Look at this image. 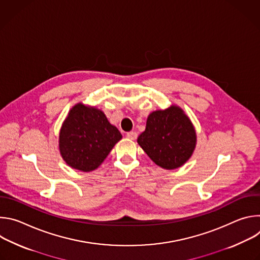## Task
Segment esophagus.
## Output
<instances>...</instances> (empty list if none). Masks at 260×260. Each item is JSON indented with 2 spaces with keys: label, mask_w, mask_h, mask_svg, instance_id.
I'll use <instances>...</instances> for the list:
<instances>
[{
  "label": "esophagus",
  "mask_w": 260,
  "mask_h": 260,
  "mask_svg": "<svg viewBox=\"0 0 260 260\" xmlns=\"http://www.w3.org/2000/svg\"><path fill=\"white\" fill-rule=\"evenodd\" d=\"M126 137H127L128 139H131V140H136L137 137H138V134H137L136 132H128V133L126 134Z\"/></svg>",
  "instance_id": "34e87169"
}]
</instances>
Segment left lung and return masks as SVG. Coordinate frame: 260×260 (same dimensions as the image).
<instances>
[{
	"label": "left lung",
	"mask_w": 260,
	"mask_h": 260,
	"mask_svg": "<svg viewBox=\"0 0 260 260\" xmlns=\"http://www.w3.org/2000/svg\"><path fill=\"white\" fill-rule=\"evenodd\" d=\"M197 142L189 118L176 106L158 110L148 116L146 129L138 143L157 166L174 170L191 156Z\"/></svg>",
	"instance_id": "8db88e82"
}]
</instances>
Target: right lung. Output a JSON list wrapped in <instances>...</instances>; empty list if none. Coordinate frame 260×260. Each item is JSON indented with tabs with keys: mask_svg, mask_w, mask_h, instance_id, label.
Segmentation results:
<instances>
[{
	"mask_svg": "<svg viewBox=\"0 0 260 260\" xmlns=\"http://www.w3.org/2000/svg\"><path fill=\"white\" fill-rule=\"evenodd\" d=\"M122 138L101 110L77 104L70 111L59 134V151L73 169L95 170Z\"/></svg>",
	"mask_w": 260,
	"mask_h": 260,
	"instance_id": "right-lung-1",
	"label": "right lung"
}]
</instances>
